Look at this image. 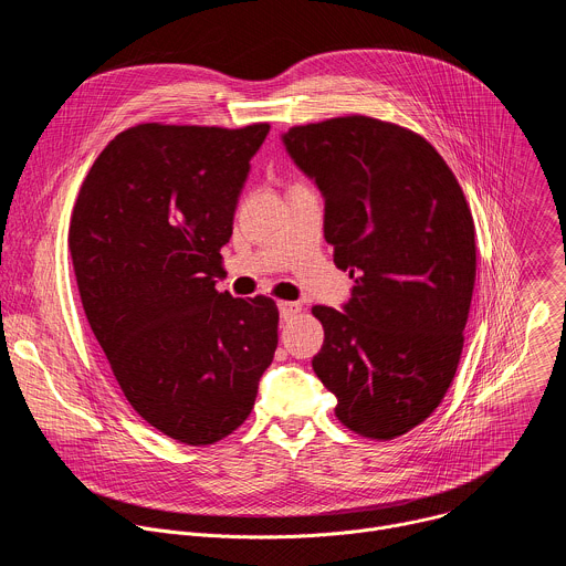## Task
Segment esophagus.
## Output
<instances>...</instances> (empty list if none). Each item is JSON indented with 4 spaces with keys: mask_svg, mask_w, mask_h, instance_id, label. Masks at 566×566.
Here are the masks:
<instances>
[{
    "mask_svg": "<svg viewBox=\"0 0 566 566\" xmlns=\"http://www.w3.org/2000/svg\"><path fill=\"white\" fill-rule=\"evenodd\" d=\"M277 308H280V315L284 317V319H289V317H293V315H297L300 311H302V304L300 302H277Z\"/></svg>",
    "mask_w": 566,
    "mask_h": 566,
    "instance_id": "esophagus-1",
    "label": "esophagus"
}]
</instances>
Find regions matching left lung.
Returning a JSON list of instances; mask_svg holds the SVG:
<instances>
[{
	"mask_svg": "<svg viewBox=\"0 0 566 566\" xmlns=\"http://www.w3.org/2000/svg\"><path fill=\"white\" fill-rule=\"evenodd\" d=\"M295 166L325 197V239L354 280L345 311L313 306L325 345L313 371L336 417L389 441L423 423L459 367L476 247L463 190L417 132L338 116L284 134Z\"/></svg>",
	"mask_w": 566,
	"mask_h": 566,
	"instance_id": "1",
	"label": "left lung"
}]
</instances>
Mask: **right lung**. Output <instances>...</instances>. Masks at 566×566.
Wrapping results in <instances>:
<instances>
[{
	"instance_id": "right-lung-1",
	"label": "right lung",
	"mask_w": 566,
	"mask_h": 566,
	"mask_svg": "<svg viewBox=\"0 0 566 566\" xmlns=\"http://www.w3.org/2000/svg\"><path fill=\"white\" fill-rule=\"evenodd\" d=\"M271 125L143 123L80 186L69 251L90 327L129 406L186 446L232 434L277 347V304L214 289L249 160Z\"/></svg>"
}]
</instances>
